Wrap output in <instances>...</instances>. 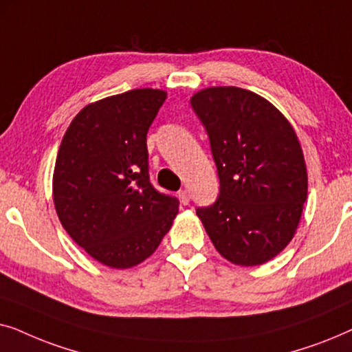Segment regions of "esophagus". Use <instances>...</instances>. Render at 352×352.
Masks as SVG:
<instances>
[{"label":"esophagus","instance_id":"obj_1","mask_svg":"<svg viewBox=\"0 0 352 352\" xmlns=\"http://www.w3.org/2000/svg\"><path fill=\"white\" fill-rule=\"evenodd\" d=\"M177 197H179V200H181L182 205H187V204H189V201H190L189 190H186V189H182V190L177 192Z\"/></svg>","mask_w":352,"mask_h":352}]
</instances>
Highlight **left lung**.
Returning a JSON list of instances; mask_svg holds the SVG:
<instances>
[{
	"mask_svg": "<svg viewBox=\"0 0 352 352\" xmlns=\"http://www.w3.org/2000/svg\"><path fill=\"white\" fill-rule=\"evenodd\" d=\"M208 133L219 197L197 208L221 256L259 266L295 235L307 197V171L295 129L261 96L213 86L190 98Z\"/></svg>",
	"mask_w": 352,
	"mask_h": 352,
	"instance_id": "1",
	"label": "left lung"
}]
</instances>
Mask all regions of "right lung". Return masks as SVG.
<instances>
[{
    "label": "right lung",
    "instance_id": "add662e5",
    "mask_svg": "<svg viewBox=\"0 0 352 352\" xmlns=\"http://www.w3.org/2000/svg\"><path fill=\"white\" fill-rule=\"evenodd\" d=\"M162 89H131L88 104L62 138L52 199L62 228L112 269L147 259L171 229L179 201L148 179L147 131L165 102Z\"/></svg>",
    "mask_w": 352,
    "mask_h": 352
}]
</instances>
